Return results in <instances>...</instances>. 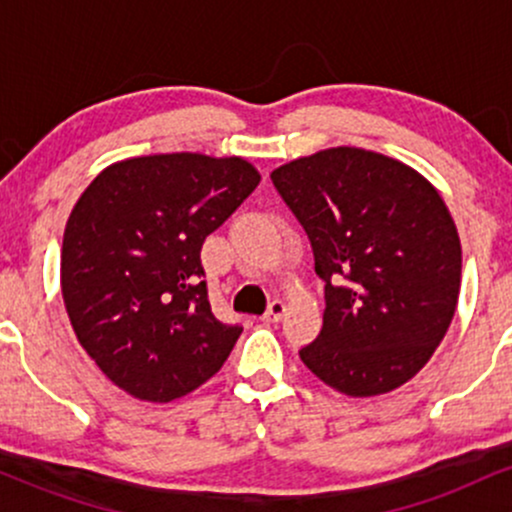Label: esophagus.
Listing matches in <instances>:
<instances>
[{"instance_id":"34e87169","label":"esophagus","mask_w":512,"mask_h":512,"mask_svg":"<svg viewBox=\"0 0 512 512\" xmlns=\"http://www.w3.org/2000/svg\"><path fill=\"white\" fill-rule=\"evenodd\" d=\"M284 313H286V305L281 301H272V303H269L267 313L262 315V320L264 322H279L281 317H284Z\"/></svg>"}]
</instances>
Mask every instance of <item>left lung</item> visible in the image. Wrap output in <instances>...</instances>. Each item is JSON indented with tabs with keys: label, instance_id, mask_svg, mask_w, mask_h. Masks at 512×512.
<instances>
[{
	"label": "left lung",
	"instance_id": "1",
	"mask_svg": "<svg viewBox=\"0 0 512 512\" xmlns=\"http://www.w3.org/2000/svg\"><path fill=\"white\" fill-rule=\"evenodd\" d=\"M272 182L310 240L325 315L301 361L349 397L414 378L460 296L462 248L443 197L414 168L356 146L276 168Z\"/></svg>",
	"mask_w": 512,
	"mask_h": 512
}]
</instances>
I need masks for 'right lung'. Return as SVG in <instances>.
I'll use <instances>...</instances> for the list:
<instances>
[{
    "instance_id": "obj_1",
    "label": "right lung",
    "mask_w": 512,
    "mask_h": 512,
    "mask_svg": "<svg viewBox=\"0 0 512 512\" xmlns=\"http://www.w3.org/2000/svg\"><path fill=\"white\" fill-rule=\"evenodd\" d=\"M260 185L243 158L156 154L86 187L62 243V296L86 354L120 390L170 402L219 373L240 325L211 313L202 245Z\"/></svg>"
}]
</instances>
